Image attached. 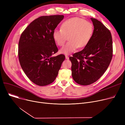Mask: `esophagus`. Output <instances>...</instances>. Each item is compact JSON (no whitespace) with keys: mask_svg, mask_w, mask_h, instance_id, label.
<instances>
[{"mask_svg":"<svg viewBox=\"0 0 125 125\" xmlns=\"http://www.w3.org/2000/svg\"><path fill=\"white\" fill-rule=\"evenodd\" d=\"M65 58H66V59H67V60H68L69 57L67 55H66V56H65Z\"/></svg>","mask_w":125,"mask_h":125,"instance_id":"1","label":"esophagus"}]
</instances>
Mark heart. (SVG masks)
Returning <instances> with one entry per match:
<instances>
[{
  "instance_id": "b5f03b06",
  "label": "heart",
  "mask_w": 125,
  "mask_h": 125,
  "mask_svg": "<svg viewBox=\"0 0 125 125\" xmlns=\"http://www.w3.org/2000/svg\"><path fill=\"white\" fill-rule=\"evenodd\" d=\"M93 33L91 23L80 18H72L63 22L61 29H55L52 37L55 43L62 46L68 37L69 42L59 51L61 54L69 55L78 48H83L89 43Z\"/></svg>"
}]
</instances>
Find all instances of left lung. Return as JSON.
<instances>
[{
    "mask_svg": "<svg viewBox=\"0 0 125 125\" xmlns=\"http://www.w3.org/2000/svg\"><path fill=\"white\" fill-rule=\"evenodd\" d=\"M94 26L92 36L81 51L69 58L72 76L83 86L96 82L109 66L113 57V40L109 30L100 21L91 18Z\"/></svg>",
    "mask_w": 125,
    "mask_h": 125,
    "instance_id": "left-lung-1",
    "label": "left lung"
}]
</instances>
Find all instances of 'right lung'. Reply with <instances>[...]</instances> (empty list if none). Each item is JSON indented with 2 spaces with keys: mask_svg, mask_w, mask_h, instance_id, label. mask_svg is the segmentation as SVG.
<instances>
[{
  "mask_svg": "<svg viewBox=\"0 0 125 125\" xmlns=\"http://www.w3.org/2000/svg\"><path fill=\"white\" fill-rule=\"evenodd\" d=\"M63 18V15L39 17L27 26L20 38L21 66L29 80L38 86L53 82L65 60L62 54L52 56L58 51L52 32Z\"/></svg>",
  "mask_w": 125,
  "mask_h": 125,
  "instance_id": "right-lung-1",
  "label": "right lung"
}]
</instances>
